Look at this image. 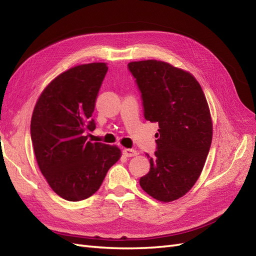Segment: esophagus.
Listing matches in <instances>:
<instances>
[{
    "instance_id": "1",
    "label": "esophagus",
    "mask_w": 256,
    "mask_h": 256,
    "mask_svg": "<svg viewBox=\"0 0 256 256\" xmlns=\"http://www.w3.org/2000/svg\"><path fill=\"white\" fill-rule=\"evenodd\" d=\"M123 156H128V158H130V156H137V152L134 149H130V148H124L123 152H122Z\"/></svg>"
}]
</instances>
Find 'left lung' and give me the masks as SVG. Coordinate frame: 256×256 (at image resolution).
Returning a JSON list of instances; mask_svg holds the SVG:
<instances>
[{"label":"left lung","instance_id":"8db88e82","mask_svg":"<svg viewBox=\"0 0 256 256\" xmlns=\"http://www.w3.org/2000/svg\"><path fill=\"white\" fill-rule=\"evenodd\" d=\"M128 70L142 93L144 116L159 124L150 171L140 185L152 198L171 202L185 196L204 166L213 124L196 78L161 60L132 62Z\"/></svg>","mask_w":256,"mask_h":256}]
</instances>
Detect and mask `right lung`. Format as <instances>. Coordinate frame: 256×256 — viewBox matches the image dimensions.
Returning <instances> with one entry per match:
<instances>
[{
    "mask_svg": "<svg viewBox=\"0 0 256 256\" xmlns=\"http://www.w3.org/2000/svg\"><path fill=\"white\" fill-rule=\"evenodd\" d=\"M107 64L76 66L56 76L38 97L31 118V140L38 166L50 188L64 200L81 201L100 189L121 150L90 142L86 130Z\"/></svg>",
    "mask_w": 256,
    "mask_h": 256,
    "instance_id": "right-lung-1",
    "label": "right lung"
}]
</instances>
